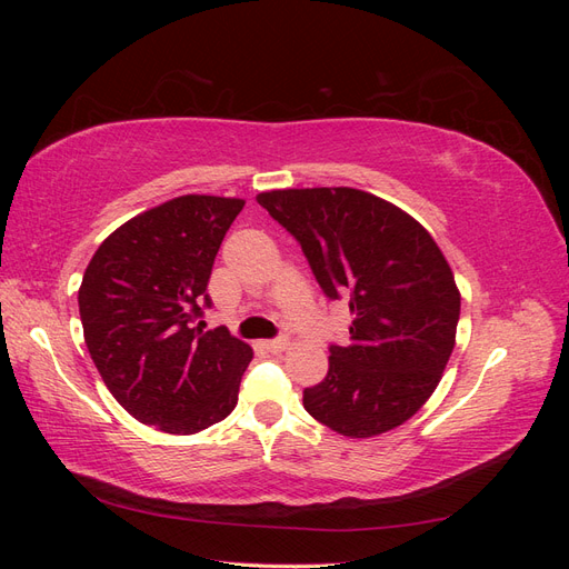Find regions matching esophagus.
Wrapping results in <instances>:
<instances>
[{
  "label": "esophagus",
  "instance_id": "obj_1",
  "mask_svg": "<svg viewBox=\"0 0 569 569\" xmlns=\"http://www.w3.org/2000/svg\"><path fill=\"white\" fill-rule=\"evenodd\" d=\"M263 347L270 351V353H280L289 347V339L287 337H278V339H268L263 341Z\"/></svg>",
  "mask_w": 569,
  "mask_h": 569
}]
</instances>
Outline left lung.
Segmentation results:
<instances>
[{
    "label": "left lung",
    "instance_id": "left-lung-1",
    "mask_svg": "<svg viewBox=\"0 0 569 569\" xmlns=\"http://www.w3.org/2000/svg\"><path fill=\"white\" fill-rule=\"evenodd\" d=\"M256 201L297 239L322 295L349 299V343L303 389V408L366 439L416 416L449 363L460 318L453 272L429 232L393 203L351 187L274 189Z\"/></svg>",
    "mask_w": 569,
    "mask_h": 569
}]
</instances>
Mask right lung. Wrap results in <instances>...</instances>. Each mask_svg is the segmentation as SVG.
Here are the masks:
<instances>
[{"instance_id": "add662e5", "label": "right lung", "mask_w": 569, "mask_h": 569, "mask_svg": "<svg viewBox=\"0 0 569 569\" xmlns=\"http://www.w3.org/2000/svg\"><path fill=\"white\" fill-rule=\"evenodd\" d=\"M242 199L184 194L109 234L78 291L88 351L132 418L168 435L226 420L253 351L228 327L203 332L216 253Z\"/></svg>"}]
</instances>
